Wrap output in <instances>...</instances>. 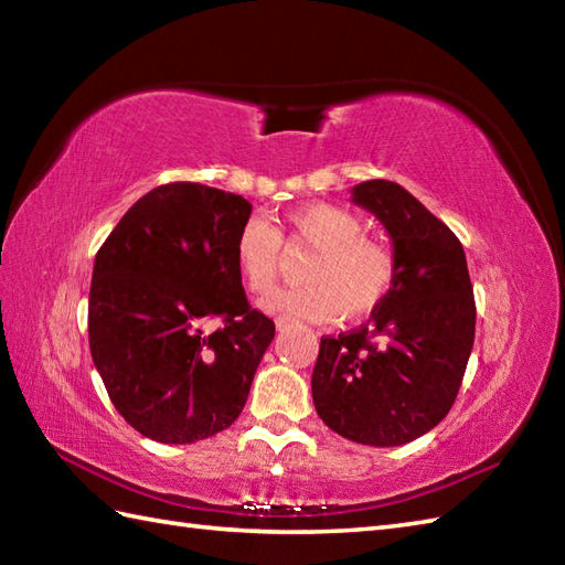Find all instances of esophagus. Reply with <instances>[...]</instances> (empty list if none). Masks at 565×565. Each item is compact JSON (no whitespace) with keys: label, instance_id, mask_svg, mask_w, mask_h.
I'll return each instance as SVG.
<instances>
[{"label":"esophagus","instance_id":"34e87169","mask_svg":"<svg viewBox=\"0 0 565 565\" xmlns=\"http://www.w3.org/2000/svg\"><path fill=\"white\" fill-rule=\"evenodd\" d=\"M274 322H276V330H286V328L291 326V318H284V316H279V318H276Z\"/></svg>","mask_w":565,"mask_h":565}]
</instances>
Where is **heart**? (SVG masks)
<instances>
[{"instance_id":"heart-1","label":"heart","mask_w":565,"mask_h":565,"mask_svg":"<svg viewBox=\"0 0 565 565\" xmlns=\"http://www.w3.org/2000/svg\"><path fill=\"white\" fill-rule=\"evenodd\" d=\"M294 245L313 249L303 267V286L276 289L262 301L269 313L326 322L359 318L383 303L395 281V252L386 239L366 235L356 213L332 203H306L286 215ZM235 264L245 284L264 294L281 271V235L259 215L235 237Z\"/></svg>"}]
</instances>
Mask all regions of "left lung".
<instances>
[{
  "instance_id": "1",
  "label": "left lung",
  "mask_w": 565,
  "mask_h": 565,
  "mask_svg": "<svg viewBox=\"0 0 565 565\" xmlns=\"http://www.w3.org/2000/svg\"><path fill=\"white\" fill-rule=\"evenodd\" d=\"M352 201L386 227L398 269L366 326L320 340L310 386L332 431L401 447L451 411L473 350V286L459 237L411 191L371 179Z\"/></svg>"
}]
</instances>
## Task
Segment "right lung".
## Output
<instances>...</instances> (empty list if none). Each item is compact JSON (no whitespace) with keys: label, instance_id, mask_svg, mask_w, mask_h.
Here are the masks:
<instances>
[{"label":"right lung","instance_id":"right-lung-1","mask_svg":"<svg viewBox=\"0 0 565 565\" xmlns=\"http://www.w3.org/2000/svg\"><path fill=\"white\" fill-rule=\"evenodd\" d=\"M243 196L194 182L148 191L106 237L89 289V350L118 413L142 437L191 444L231 427L274 340L249 308L235 237ZM221 317L206 335L202 326Z\"/></svg>","mask_w":565,"mask_h":565}]
</instances>
